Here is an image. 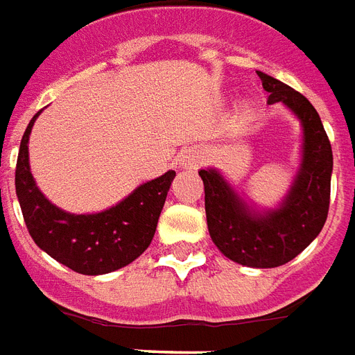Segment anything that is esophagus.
Segmentation results:
<instances>
[{
    "instance_id": "1",
    "label": "esophagus",
    "mask_w": 355,
    "mask_h": 355,
    "mask_svg": "<svg viewBox=\"0 0 355 355\" xmlns=\"http://www.w3.org/2000/svg\"><path fill=\"white\" fill-rule=\"evenodd\" d=\"M196 162H198V157H196L195 153L181 155V164H183V166H196Z\"/></svg>"
}]
</instances>
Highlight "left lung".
Here are the masks:
<instances>
[{"label": "left lung", "instance_id": "8db88e82", "mask_svg": "<svg viewBox=\"0 0 355 355\" xmlns=\"http://www.w3.org/2000/svg\"><path fill=\"white\" fill-rule=\"evenodd\" d=\"M268 103L284 102L301 119L304 159L291 193L280 209L266 216L250 209L216 170H200L209 236L234 263L274 268L295 259L314 240L329 214L333 151L314 105L286 83L257 71Z\"/></svg>", "mask_w": 355, "mask_h": 355}]
</instances>
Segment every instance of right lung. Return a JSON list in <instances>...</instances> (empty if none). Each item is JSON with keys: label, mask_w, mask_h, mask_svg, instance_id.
Returning a JSON list of instances; mask_svg holds the SVG:
<instances>
[{"label": "right lung", "mask_w": 355, "mask_h": 355, "mask_svg": "<svg viewBox=\"0 0 355 355\" xmlns=\"http://www.w3.org/2000/svg\"><path fill=\"white\" fill-rule=\"evenodd\" d=\"M37 115L22 136L15 170L18 202L30 236L53 259L79 274L96 276L130 265L151 244L175 172L170 170L147 181L105 211L92 216L66 214L41 195L30 172L28 138Z\"/></svg>", "instance_id": "1"}]
</instances>
